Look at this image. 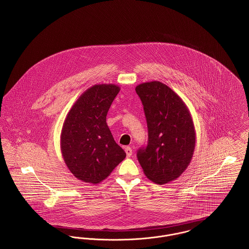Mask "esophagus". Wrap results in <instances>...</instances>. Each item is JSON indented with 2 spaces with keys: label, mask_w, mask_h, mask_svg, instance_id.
Masks as SVG:
<instances>
[{
  "label": "esophagus",
  "mask_w": 249,
  "mask_h": 249,
  "mask_svg": "<svg viewBox=\"0 0 249 249\" xmlns=\"http://www.w3.org/2000/svg\"><path fill=\"white\" fill-rule=\"evenodd\" d=\"M125 152L127 154V157H131L132 154V149L130 146H126L125 147Z\"/></svg>",
  "instance_id": "obj_1"
}]
</instances>
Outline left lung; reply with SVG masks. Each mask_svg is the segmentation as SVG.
<instances>
[{
  "label": "left lung",
  "mask_w": 249,
  "mask_h": 249,
  "mask_svg": "<svg viewBox=\"0 0 249 249\" xmlns=\"http://www.w3.org/2000/svg\"><path fill=\"white\" fill-rule=\"evenodd\" d=\"M135 91L143 103L148 130V143L138 150V161L149 180L168 183L185 171L193 158V117L182 99L161 82L140 84Z\"/></svg>",
  "instance_id": "left-lung-1"
}]
</instances>
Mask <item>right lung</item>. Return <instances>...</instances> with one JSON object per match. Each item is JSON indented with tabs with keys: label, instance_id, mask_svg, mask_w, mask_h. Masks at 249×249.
Returning <instances> with one entry per match:
<instances>
[{
	"label": "right lung",
	"instance_id": "obj_1",
	"mask_svg": "<svg viewBox=\"0 0 249 249\" xmlns=\"http://www.w3.org/2000/svg\"><path fill=\"white\" fill-rule=\"evenodd\" d=\"M120 88L95 85L74 103L64 120L60 147L69 170L92 184L104 180L126 157L106 123L108 110Z\"/></svg>",
	"mask_w": 249,
	"mask_h": 249
}]
</instances>
